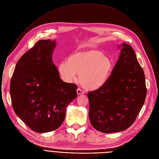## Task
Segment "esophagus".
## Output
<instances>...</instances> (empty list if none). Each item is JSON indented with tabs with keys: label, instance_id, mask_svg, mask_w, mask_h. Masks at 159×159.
<instances>
[{
	"label": "esophagus",
	"instance_id": "esophagus-1",
	"mask_svg": "<svg viewBox=\"0 0 159 159\" xmlns=\"http://www.w3.org/2000/svg\"><path fill=\"white\" fill-rule=\"evenodd\" d=\"M76 91H77L78 95H81V94H83L84 93V91H83L80 88H78Z\"/></svg>",
	"mask_w": 159,
	"mask_h": 159
}]
</instances>
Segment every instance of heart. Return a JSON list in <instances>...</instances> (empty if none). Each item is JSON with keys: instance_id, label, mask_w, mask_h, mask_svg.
I'll return each instance as SVG.
<instances>
[{"instance_id": "heart-1", "label": "heart", "mask_w": 159, "mask_h": 159, "mask_svg": "<svg viewBox=\"0 0 159 159\" xmlns=\"http://www.w3.org/2000/svg\"><path fill=\"white\" fill-rule=\"evenodd\" d=\"M113 68L112 60L98 50L79 51L71 53L67 62L58 65V72L62 78L71 82L79 74L82 86L89 90H95L105 84Z\"/></svg>"}]
</instances>
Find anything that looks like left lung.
Listing matches in <instances>:
<instances>
[{
  "mask_svg": "<svg viewBox=\"0 0 159 159\" xmlns=\"http://www.w3.org/2000/svg\"><path fill=\"white\" fill-rule=\"evenodd\" d=\"M108 80L87 94L92 125L104 133L128 129L136 120L146 92L144 71L132 48L125 43Z\"/></svg>",
  "mask_w": 159,
  "mask_h": 159,
  "instance_id": "8db88e82",
  "label": "left lung"
}]
</instances>
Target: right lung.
<instances>
[{
  "label": "right lung",
  "instance_id": "right-lung-1",
  "mask_svg": "<svg viewBox=\"0 0 159 159\" xmlns=\"http://www.w3.org/2000/svg\"><path fill=\"white\" fill-rule=\"evenodd\" d=\"M55 45V41H38L20 58L11 80L15 112L36 132L57 129L64 120L67 106L77 97V85L61 80L53 62Z\"/></svg>",
  "mask_w": 159,
  "mask_h": 159
}]
</instances>
